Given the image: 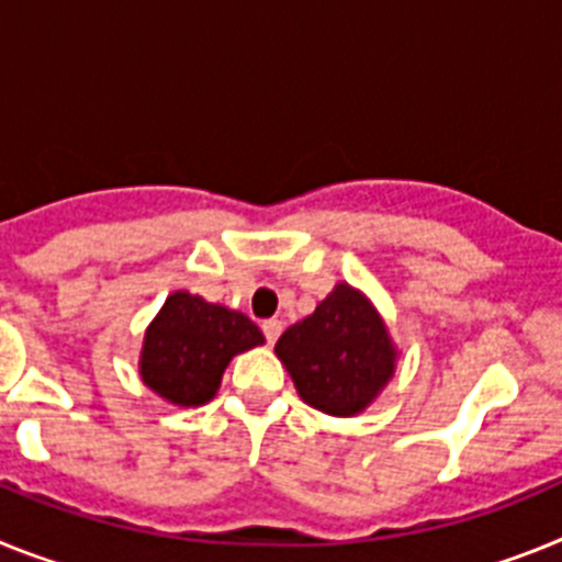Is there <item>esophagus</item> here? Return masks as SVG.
<instances>
[{
    "mask_svg": "<svg viewBox=\"0 0 562 562\" xmlns=\"http://www.w3.org/2000/svg\"><path fill=\"white\" fill-rule=\"evenodd\" d=\"M262 334H266L268 345H274V341L280 339V334H282V322L280 319H266V322H262Z\"/></svg>",
    "mask_w": 562,
    "mask_h": 562,
    "instance_id": "34e87169",
    "label": "esophagus"
}]
</instances>
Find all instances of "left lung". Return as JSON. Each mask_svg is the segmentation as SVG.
Instances as JSON below:
<instances>
[{"mask_svg":"<svg viewBox=\"0 0 562 562\" xmlns=\"http://www.w3.org/2000/svg\"><path fill=\"white\" fill-rule=\"evenodd\" d=\"M274 353L300 398L328 416H356L396 370V348L373 302L348 282L277 339Z\"/></svg>","mask_w":562,"mask_h":562,"instance_id":"obj_1","label":"left lung"}]
</instances>
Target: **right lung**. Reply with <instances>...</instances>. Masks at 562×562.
I'll return each mask as SVG.
<instances>
[{"mask_svg": "<svg viewBox=\"0 0 562 562\" xmlns=\"http://www.w3.org/2000/svg\"><path fill=\"white\" fill-rule=\"evenodd\" d=\"M262 341V330L240 311L175 291L146 328L140 379L166 402L200 407L214 398L234 356Z\"/></svg>", "mask_w": 562, "mask_h": 562, "instance_id": "right-lung-1", "label": "right lung"}]
</instances>
